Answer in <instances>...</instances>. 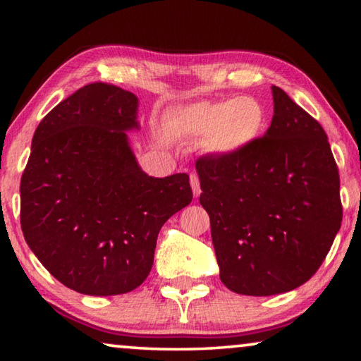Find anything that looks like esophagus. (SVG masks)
I'll return each instance as SVG.
<instances>
[{"mask_svg": "<svg viewBox=\"0 0 361 361\" xmlns=\"http://www.w3.org/2000/svg\"><path fill=\"white\" fill-rule=\"evenodd\" d=\"M189 180H191V188H192L194 195H195V197H199V194H200V183H199L197 173H191V176H189Z\"/></svg>", "mask_w": 361, "mask_h": 361, "instance_id": "obj_1", "label": "esophagus"}]
</instances>
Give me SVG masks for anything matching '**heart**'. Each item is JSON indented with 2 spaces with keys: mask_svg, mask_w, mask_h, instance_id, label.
I'll use <instances>...</instances> for the list:
<instances>
[{
  "mask_svg": "<svg viewBox=\"0 0 361 361\" xmlns=\"http://www.w3.org/2000/svg\"><path fill=\"white\" fill-rule=\"evenodd\" d=\"M266 122V108L253 95L197 102L178 108L172 118L176 132L205 137V148L224 157L240 154L258 142Z\"/></svg>",
  "mask_w": 361,
  "mask_h": 361,
  "instance_id": "1",
  "label": "heart"
}]
</instances>
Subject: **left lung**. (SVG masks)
<instances>
[{
    "instance_id": "1",
    "label": "left lung",
    "mask_w": 361,
    "mask_h": 361,
    "mask_svg": "<svg viewBox=\"0 0 361 361\" xmlns=\"http://www.w3.org/2000/svg\"><path fill=\"white\" fill-rule=\"evenodd\" d=\"M271 127L235 156L195 162L219 279L231 291L271 296L314 276L341 228L339 172L312 116L272 85Z\"/></svg>"
}]
</instances>
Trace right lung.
<instances>
[{
    "label": "right lung",
    "mask_w": 361,
    "mask_h": 361,
    "mask_svg": "<svg viewBox=\"0 0 361 361\" xmlns=\"http://www.w3.org/2000/svg\"><path fill=\"white\" fill-rule=\"evenodd\" d=\"M138 99L87 84L39 122L20 181L23 237L60 283L113 296L145 282L164 223L191 204L186 173L154 178L133 154Z\"/></svg>",
    "instance_id": "right-lung-1"
}]
</instances>
